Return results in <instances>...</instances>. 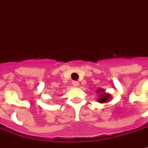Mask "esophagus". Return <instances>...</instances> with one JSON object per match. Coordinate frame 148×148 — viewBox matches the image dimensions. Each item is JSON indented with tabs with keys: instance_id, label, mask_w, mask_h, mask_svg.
<instances>
[{
	"instance_id": "1",
	"label": "esophagus",
	"mask_w": 148,
	"mask_h": 148,
	"mask_svg": "<svg viewBox=\"0 0 148 148\" xmlns=\"http://www.w3.org/2000/svg\"><path fill=\"white\" fill-rule=\"evenodd\" d=\"M73 85H74V87H78L79 85V82H77V81H73Z\"/></svg>"
}]
</instances>
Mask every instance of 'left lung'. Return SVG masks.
Masks as SVG:
<instances>
[{"mask_svg": "<svg viewBox=\"0 0 148 148\" xmlns=\"http://www.w3.org/2000/svg\"><path fill=\"white\" fill-rule=\"evenodd\" d=\"M97 92L98 94V98H97V101L100 103H106V102H108L111 97V95L108 93V92H106V91L102 88H99V89L97 90Z\"/></svg>", "mask_w": 148, "mask_h": 148, "instance_id": "left-lung-1", "label": "left lung"}]
</instances>
